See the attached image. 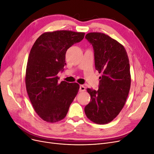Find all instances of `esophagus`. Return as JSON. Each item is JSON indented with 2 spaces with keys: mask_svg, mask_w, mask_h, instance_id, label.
<instances>
[{
  "mask_svg": "<svg viewBox=\"0 0 154 154\" xmlns=\"http://www.w3.org/2000/svg\"><path fill=\"white\" fill-rule=\"evenodd\" d=\"M86 91V88H85L83 85H80V87H79V91L82 92Z\"/></svg>",
  "mask_w": 154,
  "mask_h": 154,
  "instance_id": "1",
  "label": "esophagus"
}]
</instances>
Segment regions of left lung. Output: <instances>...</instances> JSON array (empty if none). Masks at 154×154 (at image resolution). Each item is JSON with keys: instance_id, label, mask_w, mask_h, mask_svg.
<instances>
[{"instance_id": "left-lung-1", "label": "left lung", "mask_w": 154, "mask_h": 154, "mask_svg": "<svg viewBox=\"0 0 154 154\" xmlns=\"http://www.w3.org/2000/svg\"><path fill=\"white\" fill-rule=\"evenodd\" d=\"M94 50L96 70L101 73L98 90L88 88L91 101L84 108L87 117L94 123L113 121L126 103L131 86L130 65L123 45L103 33L86 35Z\"/></svg>"}]
</instances>
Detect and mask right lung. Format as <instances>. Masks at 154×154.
Wrapping results in <instances>:
<instances>
[{"mask_svg": "<svg viewBox=\"0 0 154 154\" xmlns=\"http://www.w3.org/2000/svg\"><path fill=\"white\" fill-rule=\"evenodd\" d=\"M85 33L60 30L44 33L33 45L28 56L25 84L31 103L38 116L48 122H56L66 116L79 89L77 83L62 81L67 49L81 42Z\"/></svg>", "mask_w": 154, "mask_h": 154, "instance_id": "1", "label": "right lung"}]
</instances>
